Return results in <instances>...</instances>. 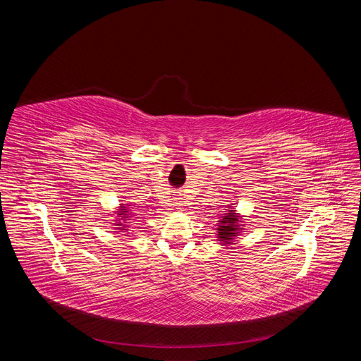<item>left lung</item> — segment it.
Instances as JSON below:
<instances>
[{"label": "left lung", "instance_id": "1", "mask_svg": "<svg viewBox=\"0 0 361 361\" xmlns=\"http://www.w3.org/2000/svg\"><path fill=\"white\" fill-rule=\"evenodd\" d=\"M224 211L226 212L221 215L220 220L216 221V238L220 244L227 245L232 244L233 239L239 236L244 226H241V218L233 211V207H228Z\"/></svg>", "mask_w": 361, "mask_h": 361}]
</instances>
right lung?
Instances as JSON below:
<instances>
[{
	"mask_svg": "<svg viewBox=\"0 0 361 361\" xmlns=\"http://www.w3.org/2000/svg\"><path fill=\"white\" fill-rule=\"evenodd\" d=\"M116 214H117V220H114L116 223H114V228H116V231H125V232H128V218L130 216V214H129V209H128V207L126 206H123V204H120L118 206V209L116 211Z\"/></svg>",
	"mask_w": 361,
	"mask_h": 361,
	"instance_id": "right-lung-1",
	"label": "right lung"
}]
</instances>
